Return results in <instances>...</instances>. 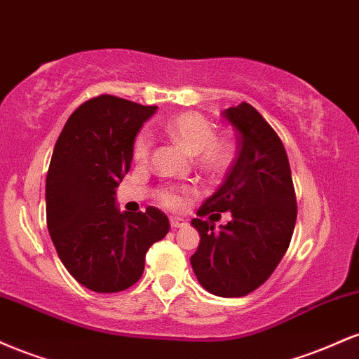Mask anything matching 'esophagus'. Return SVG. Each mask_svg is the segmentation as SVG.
<instances>
[{"label": "esophagus", "mask_w": 359, "mask_h": 359, "mask_svg": "<svg viewBox=\"0 0 359 359\" xmlns=\"http://www.w3.org/2000/svg\"><path fill=\"white\" fill-rule=\"evenodd\" d=\"M170 226L174 229H180V228H185V226H187V222H185L184 219H180V217H172Z\"/></svg>", "instance_id": "1"}]
</instances>
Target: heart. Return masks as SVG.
Listing matches in <instances>:
<instances>
[{"label": "heart", "instance_id": "obj_1", "mask_svg": "<svg viewBox=\"0 0 359 359\" xmlns=\"http://www.w3.org/2000/svg\"><path fill=\"white\" fill-rule=\"evenodd\" d=\"M163 131L170 140L194 154L196 165L209 175L226 172L234 160V142L226 135L214 133L211 119L196 111H185L168 118ZM151 154V138L147 133L138 135L133 143V156L140 163H145ZM187 187H163L156 194V199L163 208L177 211L184 205V197L192 194Z\"/></svg>", "mask_w": 359, "mask_h": 359}]
</instances>
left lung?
Wrapping results in <instances>:
<instances>
[{"label":"left lung","mask_w":359,"mask_h":359,"mask_svg":"<svg viewBox=\"0 0 359 359\" xmlns=\"http://www.w3.org/2000/svg\"><path fill=\"white\" fill-rule=\"evenodd\" d=\"M238 131V155L224 182L204 201L197 216L233 219L219 231L192 219L201 234L191 257L197 280L219 297H243L270 278L290 245L297 201L282 140L248 102L222 111Z\"/></svg>","instance_id":"left-lung-1"}]
</instances>
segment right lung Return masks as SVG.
Here are the masks:
<instances>
[{
	"label": "right lung",
	"instance_id": "right-lung-1",
	"mask_svg": "<svg viewBox=\"0 0 359 359\" xmlns=\"http://www.w3.org/2000/svg\"><path fill=\"white\" fill-rule=\"evenodd\" d=\"M155 111L101 94L74 111L53 148L45 184L47 228L60 262L89 290L113 294L135 285L148 248L170 229L156 208L130 214L114 204L135 137Z\"/></svg>",
	"mask_w": 359,
	"mask_h": 359
}]
</instances>
